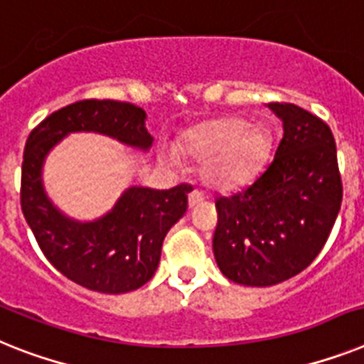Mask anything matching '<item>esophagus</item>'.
<instances>
[{"label": "esophagus", "instance_id": "1", "mask_svg": "<svg viewBox=\"0 0 364 364\" xmlns=\"http://www.w3.org/2000/svg\"><path fill=\"white\" fill-rule=\"evenodd\" d=\"M204 200V193L200 189H193L191 193H189V206H197Z\"/></svg>", "mask_w": 364, "mask_h": 364}]
</instances>
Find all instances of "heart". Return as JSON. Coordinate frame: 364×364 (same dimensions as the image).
Here are the masks:
<instances>
[{
	"mask_svg": "<svg viewBox=\"0 0 364 364\" xmlns=\"http://www.w3.org/2000/svg\"><path fill=\"white\" fill-rule=\"evenodd\" d=\"M182 150L204 161L203 176L215 189H236L258 175L269 154V134L240 117H221L186 134Z\"/></svg>",
	"mask_w": 364,
	"mask_h": 364,
	"instance_id": "1",
	"label": "heart"
}]
</instances>
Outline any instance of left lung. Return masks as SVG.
<instances>
[{"mask_svg":"<svg viewBox=\"0 0 364 364\" xmlns=\"http://www.w3.org/2000/svg\"><path fill=\"white\" fill-rule=\"evenodd\" d=\"M268 107L284 130L275 158L253 184L215 199V262L245 287H272L301 273L326 245L342 203L329 126L294 104Z\"/></svg>","mask_w":364,"mask_h":364,"instance_id":"obj_1","label":"left lung"}]
</instances>
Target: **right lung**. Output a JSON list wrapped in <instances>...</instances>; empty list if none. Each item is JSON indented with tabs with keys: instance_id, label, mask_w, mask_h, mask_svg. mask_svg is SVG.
<instances>
[{
	"instance_id": "1",
	"label": "right lung",
	"mask_w": 364,
	"mask_h": 364,
	"mask_svg": "<svg viewBox=\"0 0 364 364\" xmlns=\"http://www.w3.org/2000/svg\"><path fill=\"white\" fill-rule=\"evenodd\" d=\"M146 113L130 102L80 100L46 117L26 141L20 203L38 247L57 272L102 294H124L158 269L165 234L188 210L189 184L126 189L104 218L81 223L63 215L42 188L48 152L72 132H96L149 150Z\"/></svg>"
}]
</instances>
